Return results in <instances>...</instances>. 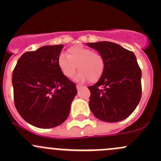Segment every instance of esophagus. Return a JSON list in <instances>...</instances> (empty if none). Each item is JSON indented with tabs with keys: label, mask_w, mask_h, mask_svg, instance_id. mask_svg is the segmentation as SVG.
Instances as JSON below:
<instances>
[{
	"label": "esophagus",
	"mask_w": 161,
	"mask_h": 161,
	"mask_svg": "<svg viewBox=\"0 0 161 161\" xmlns=\"http://www.w3.org/2000/svg\"><path fill=\"white\" fill-rule=\"evenodd\" d=\"M82 86L80 85V84H77V85H76V88H77L78 90H79V89H80V88H82Z\"/></svg>",
	"instance_id": "34e87169"
}]
</instances>
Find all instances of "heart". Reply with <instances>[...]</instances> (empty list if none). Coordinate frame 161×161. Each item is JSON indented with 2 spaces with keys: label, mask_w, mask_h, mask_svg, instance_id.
I'll return each instance as SVG.
<instances>
[{
  "label": "heart",
  "mask_w": 161,
  "mask_h": 161,
  "mask_svg": "<svg viewBox=\"0 0 161 161\" xmlns=\"http://www.w3.org/2000/svg\"><path fill=\"white\" fill-rule=\"evenodd\" d=\"M58 63L62 74L67 78L72 77L78 69L79 71L75 79L79 82L87 79L90 82H97L105 68L104 59L100 53L82 46L71 47L68 50L67 56L60 55Z\"/></svg>",
  "instance_id": "obj_1"
}]
</instances>
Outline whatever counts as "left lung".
Masks as SVG:
<instances>
[{"instance_id": "1", "label": "left lung", "mask_w": 161, "mask_h": 161, "mask_svg": "<svg viewBox=\"0 0 161 161\" xmlns=\"http://www.w3.org/2000/svg\"><path fill=\"white\" fill-rule=\"evenodd\" d=\"M103 56L104 71L90 91V108L96 118L106 122L127 118L142 96V71L133 52L108 41L87 43Z\"/></svg>"}]
</instances>
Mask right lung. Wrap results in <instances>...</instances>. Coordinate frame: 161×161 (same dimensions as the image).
<instances>
[{
	"mask_svg": "<svg viewBox=\"0 0 161 161\" xmlns=\"http://www.w3.org/2000/svg\"><path fill=\"white\" fill-rule=\"evenodd\" d=\"M63 47L44 46L25 52L13 71L16 110L35 127L50 129L62 124L77 94L75 84L62 74L58 66Z\"/></svg>",
	"mask_w": 161,
	"mask_h": 161,
	"instance_id": "add662e5",
	"label": "right lung"
}]
</instances>
